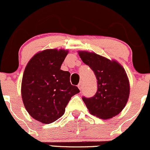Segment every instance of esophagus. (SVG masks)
Here are the masks:
<instances>
[{"label":"esophagus","instance_id":"34e87169","mask_svg":"<svg viewBox=\"0 0 150 150\" xmlns=\"http://www.w3.org/2000/svg\"><path fill=\"white\" fill-rule=\"evenodd\" d=\"M78 88H79V89L80 90V91H81L82 88H83V82H80L79 84H78Z\"/></svg>","mask_w":150,"mask_h":150}]
</instances>
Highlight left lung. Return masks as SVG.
Segmentation results:
<instances>
[{
    "mask_svg": "<svg viewBox=\"0 0 150 150\" xmlns=\"http://www.w3.org/2000/svg\"><path fill=\"white\" fill-rule=\"evenodd\" d=\"M78 54L97 78L98 90L95 96L83 97L89 112L102 119L118 115L125 107L130 92L124 68L117 61L110 60L94 52L79 51Z\"/></svg>",
    "mask_w": 150,
    "mask_h": 150,
    "instance_id": "8db88e82",
    "label": "left lung"
}]
</instances>
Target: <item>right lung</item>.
Listing matches in <instances>:
<instances>
[{"label":"right lung","mask_w":150,"mask_h":150,"mask_svg":"<svg viewBox=\"0 0 150 150\" xmlns=\"http://www.w3.org/2000/svg\"><path fill=\"white\" fill-rule=\"evenodd\" d=\"M68 50L48 49L29 61L21 82V97L30 116L50 124L64 113L71 97L80 92L71 85L70 73L60 69Z\"/></svg>","instance_id":"add662e5"}]
</instances>
